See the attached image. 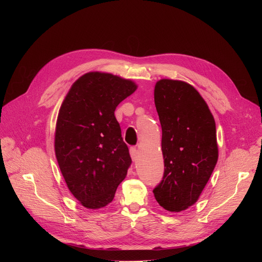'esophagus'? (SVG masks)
Wrapping results in <instances>:
<instances>
[{"label": "esophagus", "mask_w": 262, "mask_h": 262, "mask_svg": "<svg viewBox=\"0 0 262 262\" xmlns=\"http://www.w3.org/2000/svg\"><path fill=\"white\" fill-rule=\"evenodd\" d=\"M129 153H130V157H132V159H133V161L138 160V158H139V152H138V149H137L136 147H130Z\"/></svg>", "instance_id": "esophagus-1"}]
</instances>
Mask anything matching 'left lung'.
<instances>
[{
	"label": "left lung",
	"mask_w": 262,
	"mask_h": 262,
	"mask_svg": "<svg viewBox=\"0 0 262 262\" xmlns=\"http://www.w3.org/2000/svg\"><path fill=\"white\" fill-rule=\"evenodd\" d=\"M154 100L164 173L153 193L162 208L180 212L199 200L216 164L215 122L201 94L185 81H157Z\"/></svg>",
	"instance_id": "8db88e82"
}]
</instances>
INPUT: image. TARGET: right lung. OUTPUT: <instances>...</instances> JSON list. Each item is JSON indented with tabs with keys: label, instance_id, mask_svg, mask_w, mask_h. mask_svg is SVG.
Listing matches in <instances>:
<instances>
[{
	"label": "right lung",
	"instance_id": "add662e5",
	"mask_svg": "<svg viewBox=\"0 0 262 262\" xmlns=\"http://www.w3.org/2000/svg\"><path fill=\"white\" fill-rule=\"evenodd\" d=\"M136 89L132 80L89 72L61 104L55 154L69 190L86 208L105 207L126 177L132 158L115 110Z\"/></svg>",
	"mask_w": 262,
	"mask_h": 262
}]
</instances>
